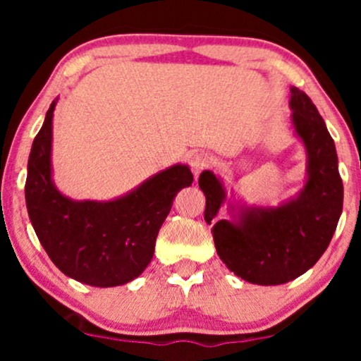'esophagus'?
Instances as JSON below:
<instances>
[{
    "mask_svg": "<svg viewBox=\"0 0 361 361\" xmlns=\"http://www.w3.org/2000/svg\"><path fill=\"white\" fill-rule=\"evenodd\" d=\"M209 164H210V156L204 151L195 152V154H192V157H190V168H192L195 176L200 175L204 169L209 168Z\"/></svg>",
    "mask_w": 361,
    "mask_h": 361,
    "instance_id": "obj_1",
    "label": "esophagus"
}]
</instances>
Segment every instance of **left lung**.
Instances as JSON below:
<instances>
[{"mask_svg": "<svg viewBox=\"0 0 361 361\" xmlns=\"http://www.w3.org/2000/svg\"><path fill=\"white\" fill-rule=\"evenodd\" d=\"M290 93L293 128L307 151V181L295 198L279 207L243 205L233 221H215L226 190L212 171L198 178L219 258L256 285L287 283L312 268L329 246L343 212L334 140L307 94L295 86Z\"/></svg>", "mask_w": 361, "mask_h": 361, "instance_id": "1", "label": "left lung"}]
</instances>
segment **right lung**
<instances>
[{"label": "right lung", "instance_id": "obj_1", "mask_svg": "<svg viewBox=\"0 0 361 361\" xmlns=\"http://www.w3.org/2000/svg\"><path fill=\"white\" fill-rule=\"evenodd\" d=\"M56 102L32 144L25 183L28 217L52 263L64 275L91 285L117 287L146 270L156 238L176 193L190 186L186 164L157 173L117 200L76 202L52 183V117Z\"/></svg>", "mask_w": 361, "mask_h": 361}]
</instances>
